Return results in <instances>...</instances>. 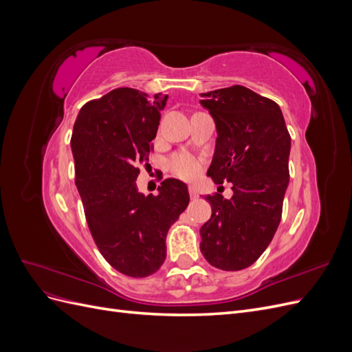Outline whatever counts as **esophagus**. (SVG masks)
I'll list each match as a JSON object with an SVG mask.
<instances>
[{"label": "esophagus", "mask_w": 352, "mask_h": 352, "mask_svg": "<svg viewBox=\"0 0 352 352\" xmlns=\"http://www.w3.org/2000/svg\"><path fill=\"white\" fill-rule=\"evenodd\" d=\"M189 195H190V198H192V199L198 198V189H197V186H194V185L189 186Z\"/></svg>", "instance_id": "obj_1"}]
</instances>
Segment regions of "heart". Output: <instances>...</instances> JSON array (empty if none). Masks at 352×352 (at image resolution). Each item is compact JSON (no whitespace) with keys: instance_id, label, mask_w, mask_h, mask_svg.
I'll return each instance as SVG.
<instances>
[{"instance_id":"1","label":"heart","mask_w":352,"mask_h":352,"mask_svg":"<svg viewBox=\"0 0 352 352\" xmlns=\"http://www.w3.org/2000/svg\"><path fill=\"white\" fill-rule=\"evenodd\" d=\"M201 162L188 153H177L168 160V168L172 173L180 179L190 180L199 175L201 172Z\"/></svg>"}]
</instances>
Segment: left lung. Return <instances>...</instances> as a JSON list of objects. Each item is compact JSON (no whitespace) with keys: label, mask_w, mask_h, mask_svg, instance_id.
<instances>
[{"label":"left lung","mask_w":352,"mask_h":352,"mask_svg":"<svg viewBox=\"0 0 352 352\" xmlns=\"http://www.w3.org/2000/svg\"><path fill=\"white\" fill-rule=\"evenodd\" d=\"M201 95L217 129L207 175L217 185L232 182L233 195L206 197L211 217L201 226L199 248L211 265L236 272L257 261L278 230L291 135L279 105L241 85Z\"/></svg>","instance_id":"obj_1"}]
</instances>
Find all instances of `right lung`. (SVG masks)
Segmentation results:
<instances>
[{
  "label": "right lung",
  "instance_id": "add662e5",
  "mask_svg": "<svg viewBox=\"0 0 352 352\" xmlns=\"http://www.w3.org/2000/svg\"><path fill=\"white\" fill-rule=\"evenodd\" d=\"M167 95L117 88L80 109L73 126L74 176L91 235L111 267L146 278L166 260L170 226L189 204L188 186L166 179L157 195L136 188Z\"/></svg>",
  "mask_w": 352,
  "mask_h": 352
}]
</instances>
